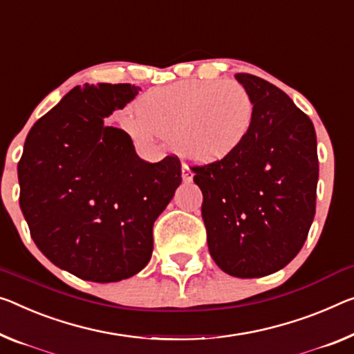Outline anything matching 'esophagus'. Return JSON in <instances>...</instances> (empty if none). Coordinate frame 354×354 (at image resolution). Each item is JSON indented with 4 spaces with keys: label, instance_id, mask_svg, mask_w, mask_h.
Instances as JSON below:
<instances>
[{
    "label": "esophagus",
    "instance_id": "34e87169",
    "mask_svg": "<svg viewBox=\"0 0 354 354\" xmlns=\"http://www.w3.org/2000/svg\"><path fill=\"white\" fill-rule=\"evenodd\" d=\"M182 178L185 182H189L193 178V172L189 171L188 166H182Z\"/></svg>",
    "mask_w": 354,
    "mask_h": 354
}]
</instances>
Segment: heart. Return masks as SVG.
Instances as JSON below:
<instances>
[{"instance_id":"heart-1","label":"heart","mask_w":354,"mask_h":354,"mask_svg":"<svg viewBox=\"0 0 354 354\" xmlns=\"http://www.w3.org/2000/svg\"><path fill=\"white\" fill-rule=\"evenodd\" d=\"M254 122V102L243 86L223 80H183L147 91L136 115L123 120L142 144L156 136L196 165H214L241 149Z\"/></svg>"}]
</instances>
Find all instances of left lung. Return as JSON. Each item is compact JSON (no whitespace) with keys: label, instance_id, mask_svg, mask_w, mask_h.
I'll use <instances>...</instances> for the list:
<instances>
[{"label":"left lung","instance_id":"8db88e82","mask_svg":"<svg viewBox=\"0 0 354 354\" xmlns=\"http://www.w3.org/2000/svg\"><path fill=\"white\" fill-rule=\"evenodd\" d=\"M254 102L252 133L236 153L194 166L210 257L226 274L258 279L283 269L306 242L318 183L313 123L285 91L234 75Z\"/></svg>","mask_w":354,"mask_h":354}]
</instances>
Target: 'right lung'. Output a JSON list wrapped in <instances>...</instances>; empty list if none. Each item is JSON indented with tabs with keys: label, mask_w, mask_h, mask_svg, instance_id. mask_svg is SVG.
<instances>
[{
	"label": "right lung",
	"mask_w": 354,
	"mask_h": 354,
	"mask_svg": "<svg viewBox=\"0 0 354 354\" xmlns=\"http://www.w3.org/2000/svg\"><path fill=\"white\" fill-rule=\"evenodd\" d=\"M140 86H74L26 136L20 209L42 254L96 283L129 279L153 252V223L182 183L177 156L147 162L104 118Z\"/></svg>",
	"instance_id": "right-lung-1"
}]
</instances>
